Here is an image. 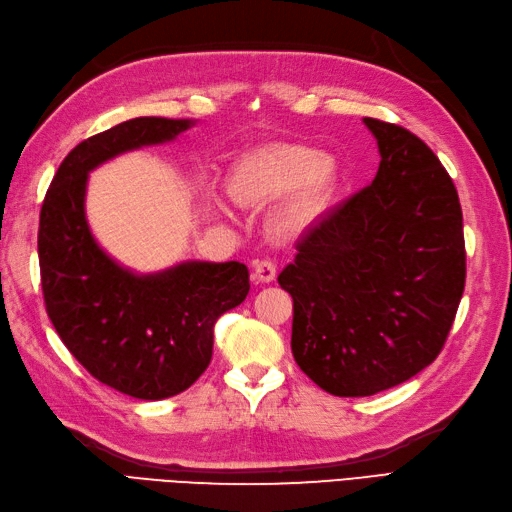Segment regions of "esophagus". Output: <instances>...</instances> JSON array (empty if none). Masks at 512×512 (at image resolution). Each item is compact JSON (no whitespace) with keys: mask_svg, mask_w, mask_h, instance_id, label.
Returning a JSON list of instances; mask_svg holds the SVG:
<instances>
[{"mask_svg":"<svg viewBox=\"0 0 512 512\" xmlns=\"http://www.w3.org/2000/svg\"><path fill=\"white\" fill-rule=\"evenodd\" d=\"M254 282H260V285H265V282H271L276 278V263L274 260H258L254 263V274H252Z\"/></svg>","mask_w":512,"mask_h":512,"instance_id":"1","label":"esophagus"}]
</instances>
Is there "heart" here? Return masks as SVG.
Returning <instances> with one entry per match:
<instances>
[{
  "label": "heart",
  "mask_w": 512,
  "mask_h": 512,
  "mask_svg": "<svg viewBox=\"0 0 512 512\" xmlns=\"http://www.w3.org/2000/svg\"><path fill=\"white\" fill-rule=\"evenodd\" d=\"M335 177L337 166L322 151L300 144H271L236 162L230 188L247 206H265L293 192L276 214V230L287 234L322 210ZM217 206L223 210L221 203Z\"/></svg>",
  "instance_id": "1"
}]
</instances>
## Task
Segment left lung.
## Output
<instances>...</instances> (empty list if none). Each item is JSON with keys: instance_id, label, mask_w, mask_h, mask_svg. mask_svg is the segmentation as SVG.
Here are the masks:
<instances>
[{"instance_id": "8db88e82", "label": "left lung", "mask_w": 512, "mask_h": 512, "mask_svg": "<svg viewBox=\"0 0 512 512\" xmlns=\"http://www.w3.org/2000/svg\"><path fill=\"white\" fill-rule=\"evenodd\" d=\"M379 146L370 186L317 219L278 276L293 298L291 350L335 396L412 379L445 346L464 291L462 208L429 146L363 118Z\"/></svg>"}]
</instances>
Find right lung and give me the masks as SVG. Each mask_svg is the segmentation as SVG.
Listing matches in <instances>:
<instances>
[{"mask_svg": "<svg viewBox=\"0 0 512 512\" xmlns=\"http://www.w3.org/2000/svg\"><path fill=\"white\" fill-rule=\"evenodd\" d=\"M195 120L133 118L70 151L39 219L41 287L67 350L100 383L133 399L188 390L212 359L214 324L249 293L243 263L184 260L135 274L98 245L85 214L89 173L122 153L173 142Z\"/></svg>", "mask_w": 512, "mask_h": 512, "instance_id": "obj_1", "label": "right lung"}]
</instances>
